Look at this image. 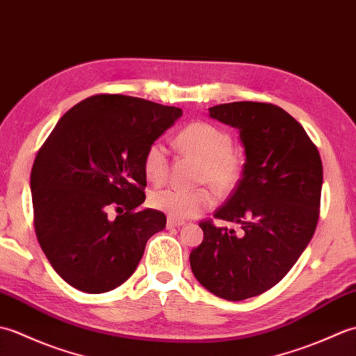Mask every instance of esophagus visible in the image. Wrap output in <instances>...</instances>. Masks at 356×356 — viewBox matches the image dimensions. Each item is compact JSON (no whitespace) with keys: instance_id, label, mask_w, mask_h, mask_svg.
<instances>
[{"instance_id":"esophagus-1","label":"esophagus","mask_w":356,"mask_h":356,"mask_svg":"<svg viewBox=\"0 0 356 356\" xmlns=\"http://www.w3.org/2000/svg\"><path fill=\"white\" fill-rule=\"evenodd\" d=\"M182 225H185L184 220H174L171 217H168V220H166V228H179Z\"/></svg>"}]
</instances>
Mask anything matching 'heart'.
Returning <instances> with one entry per match:
<instances>
[{"label": "heart", "instance_id": "b5f03b06", "mask_svg": "<svg viewBox=\"0 0 356 356\" xmlns=\"http://www.w3.org/2000/svg\"><path fill=\"white\" fill-rule=\"evenodd\" d=\"M180 153L199 161L195 182L209 184L220 194L236 188L245 174L246 161L240 151L232 148V138L223 128L203 120L184 127L176 136ZM145 177L154 185H163L168 179L170 161L162 142H151L142 159ZM151 205L174 220L197 217L214 205V193L208 186L195 190H163L151 195Z\"/></svg>", "mask_w": 356, "mask_h": 356}]
</instances>
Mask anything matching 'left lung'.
I'll return each instance as SVG.
<instances>
[{
  "instance_id": "obj_1",
  "label": "left lung",
  "mask_w": 356,
  "mask_h": 356,
  "mask_svg": "<svg viewBox=\"0 0 356 356\" xmlns=\"http://www.w3.org/2000/svg\"><path fill=\"white\" fill-rule=\"evenodd\" d=\"M209 116L238 128L246 168L214 217L241 225L236 231L199 223L203 241L193 249L194 277L225 300L255 297L291 270L311 241L320 217L323 163L305 128L268 102H231Z\"/></svg>"
}]
</instances>
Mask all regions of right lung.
<instances>
[{"label": "right lung", "instance_id": "right-lung-1", "mask_svg": "<svg viewBox=\"0 0 356 356\" xmlns=\"http://www.w3.org/2000/svg\"><path fill=\"white\" fill-rule=\"evenodd\" d=\"M182 110L125 95H95L59 119L30 172L36 238L51 268L87 293L131 277L162 211L140 208L142 159ZM116 209V219L109 209Z\"/></svg>", "mask_w": 356, "mask_h": 356}]
</instances>
